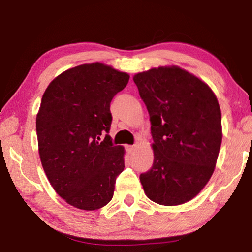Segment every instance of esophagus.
<instances>
[{
  "label": "esophagus",
  "mask_w": 252,
  "mask_h": 252,
  "mask_svg": "<svg viewBox=\"0 0 252 252\" xmlns=\"http://www.w3.org/2000/svg\"><path fill=\"white\" fill-rule=\"evenodd\" d=\"M127 153H133L135 151V146H126Z\"/></svg>",
  "instance_id": "1"
}]
</instances>
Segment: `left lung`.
<instances>
[{
    "label": "left lung",
    "mask_w": 252,
    "mask_h": 252,
    "mask_svg": "<svg viewBox=\"0 0 252 252\" xmlns=\"http://www.w3.org/2000/svg\"><path fill=\"white\" fill-rule=\"evenodd\" d=\"M150 116L155 159L140 174L147 197L162 206L193 199L215 171L222 129L211 89L178 66H160L133 76Z\"/></svg>",
    "instance_id": "left-lung-1"
}]
</instances>
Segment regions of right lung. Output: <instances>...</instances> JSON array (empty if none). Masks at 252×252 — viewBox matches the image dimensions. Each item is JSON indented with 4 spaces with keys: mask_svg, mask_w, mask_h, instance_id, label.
<instances>
[{
    "mask_svg": "<svg viewBox=\"0 0 252 252\" xmlns=\"http://www.w3.org/2000/svg\"><path fill=\"white\" fill-rule=\"evenodd\" d=\"M129 78L99 62L82 64L57 76L42 96L36 116L42 167L57 193L75 208L108 204L125 170V149L113 146L108 133L110 103Z\"/></svg>",
    "mask_w": 252,
    "mask_h": 252,
    "instance_id": "obj_1",
    "label": "right lung"
}]
</instances>
